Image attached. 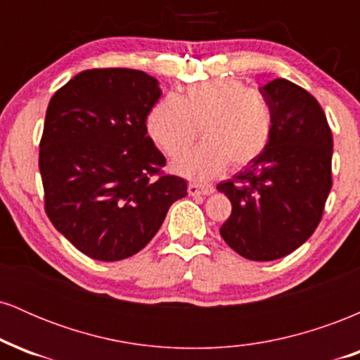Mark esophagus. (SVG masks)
<instances>
[{
	"label": "esophagus",
	"mask_w": 360,
	"mask_h": 360,
	"mask_svg": "<svg viewBox=\"0 0 360 360\" xmlns=\"http://www.w3.org/2000/svg\"><path fill=\"white\" fill-rule=\"evenodd\" d=\"M188 193L191 196H208V194L214 193V188L212 184H198V183H189L188 184Z\"/></svg>",
	"instance_id": "obj_1"
}]
</instances>
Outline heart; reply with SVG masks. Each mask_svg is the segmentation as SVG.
Returning <instances> with one entry per match:
<instances>
[{
  "label": "heart",
  "mask_w": 360,
  "mask_h": 360,
  "mask_svg": "<svg viewBox=\"0 0 360 360\" xmlns=\"http://www.w3.org/2000/svg\"><path fill=\"white\" fill-rule=\"evenodd\" d=\"M204 123L205 140L172 164L193 179H210L229 162L240 167L266 150L272 135V110L259 91L237 77H214L191 84L183 96L167 93L147 115L150 139L176 157Z\"/></svg>",
  "instance_id": "obj_1"
}]
</instances>
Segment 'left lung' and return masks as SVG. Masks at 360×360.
I'll use <instances>...</instances> for the list:
<instances>
[{
	"label": "left lung",
	"instance_id": "8db88e82",
	"mask_svg": "<svg viewBox=\"0 0 360 360\" xmlns=\"http://www.w3.org/2000/svg\"><path fill=\"white\" fill-rule=\"evenodd\" d=\"M259 91L274 118L269 146L217 189L232 203L223 240L242 257L264 262L291 254L316 230L332 189L333 139L308 91L288 79Z\"/></svg>",
	"mask_w": 360,
	"mask_h": 360
}]
</instances>
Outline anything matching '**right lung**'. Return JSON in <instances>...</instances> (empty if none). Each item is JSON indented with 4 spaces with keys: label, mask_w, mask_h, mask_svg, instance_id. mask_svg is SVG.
<instances>
[{
    "label": "right lung",
    "mask_w": 360,
    "mask_h": 360,
    "mask_svg": "<svg viewBox=\"0 0 360 360\" xmlns=\"http://www.w3.org/2000/svg\"><path fill=\"white\" fill-rule=\"evenodd\" d=\"M159 81L135 69H91L51 98L39 167L45 212L57 232L91 259L115 262L142 250L183 177L162 174L166 157L147 135Z\"/></svg>",
    "instance_id": "add662e5"
}]
</instances>
